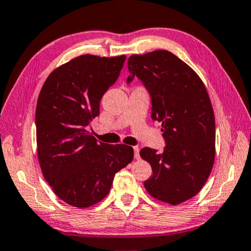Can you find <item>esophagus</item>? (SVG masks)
Wrapping results in <instances>:
<instances>
[{
    "instance_id": "34e87169",
    "label": "esophagus",
    "mask_w": 251,
    "mask_h": 251,
    "mask_svg": "<svg viewBox=\"0 0 251 251\" xmlns=\"http://www.w3.org/2000/svg\"><path fill=\"white\" fill-rule=\"evenodd\" d=\"M133 150H134V158L139 159L140 158V148L138 146L133 147Z\"/></svg>"
}]
</instances>
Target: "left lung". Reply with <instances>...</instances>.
Instances as JSON below:
<instances>
[{"mask_svg":"<svg viewBox=\"0 0 251 251\" xmlns=\"http://www.w3.org/2000/svg\"><path fill=\"white\" fill-rule=\"evenodd\" d=\"M127 68L151 98V118L162 123V152L143 148L151 165L145 188L152 198L176 205L195 196L215 162V115L204 83L194 70L168 50L132 55Z\"/></svg>","mask_w":251,"mask_h":251,"instance_id":"obj_1","label":"left lung"}]
</instances>
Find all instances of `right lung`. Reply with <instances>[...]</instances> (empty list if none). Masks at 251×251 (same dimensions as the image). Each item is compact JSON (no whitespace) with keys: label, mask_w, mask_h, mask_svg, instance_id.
Segmentation results:
<instances>
[{"label":"right lung","mask_w":251,"mask_h":251,"mask_svg":"<svg viewBox=\"0 0 251 251\" xmlns=\"http://www.w3.org/2000/svg\"><path fill=\"white\" fill-rule=\"evenodd\" d=\"M125 59L81 55L53 70L40 92L35 125L41 171L53 193L75 208L101 202L116 173L134 156L132 147L98 142L87 131Z\"/></svg>","instance_id":"right-lung-1"}]
</instances>
